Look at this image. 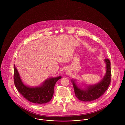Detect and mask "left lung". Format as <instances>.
<instances>
[{
	"label": "left lung",
	"mask_w": 125,
	"mask_h": 125,
	"mask_svg": "<svg viewBox=\"0 0 125 125\" xmlns=\"http://www.w3.org/2000/svg\"><path fill=\"white\" fill-rule=\"evenodd\" d=\"M104 62L106 64V74L98 83L82 89L76 85L75 80H72L75 96L78 100L83 102H91L100 98L106 91L111 82V71L110 60L105 59Z\"/></svg>",
	"instance_id": "obj_1"
}]
</instances>
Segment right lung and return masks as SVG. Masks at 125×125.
I'll use <instances>...</instances> for the list:
<instances>
[{
    "mask_svg": "<svg viewBox=\"0 0 125 125\" xmlns=\"http://www.w3.org/2000/svg\"><path fill=\"white\" fill-rule=\"evenodd\" d=\"M61 78V76L52 77L46 80L40 86L29 87L23 83L14 65V82L16 88L25 99L36 104H46L52 100L55 85Z\"/></svg>",
    "mask_w": 125,
    "mask_h": 125,
    "instance_id": "right-lung-1",
    "label": "right lung"
}]
</instances>
